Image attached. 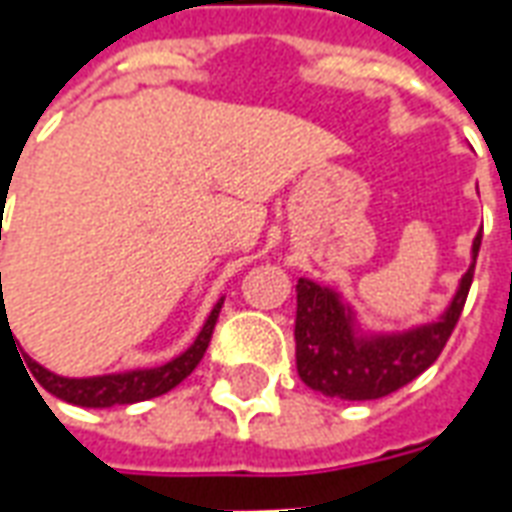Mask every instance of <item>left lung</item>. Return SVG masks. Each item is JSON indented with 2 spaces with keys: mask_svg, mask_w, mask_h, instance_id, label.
Segmentation results:
<instances>
[{
  "mask_svg": "<svg viewBox=\"0 0 512 512\" xmlns=\"http://www.w3.org/2000/svg\"><path fill=\"white\" fill-rule=\"evenodd\" d=\"M483 233L474 235L472 266L461 277L450 307L439 321L406 332H362L354 310L332 288L312 279L296 285V370L304 384L326 397L376 400L428 370L461 318L474 277Z\"/></svg>",
  "mask_w": 512,
  "mask_h": 512,
  "instance_id": "8db88e82",
  "label": "left lung"
}]
</instances>
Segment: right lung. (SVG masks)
<instances>
[{
    "mask_svg": "<svg viewBox=\"0 0 512 512\" xmlns=\"http://www.w3.org/2000/svg\"><path fill=\"white\" fill-rule=\"evenodd\" d=\"M2 279V274H0ZM222 301L219 299L213 304L208 321L202 323L200 334L194 337V343L183 351L180 356H175L172 362L161 367H145V370H126V373H109V376H93V378H65L51 373L43 365H38L35 359L24 356V365H27L29 376H35L46 392H51L54 397H60L65 403H73V406L84 408H109V406H128V403H139V400H150V397H158L175 389V386L189 376L194 367L200 365L205 348L211 343L213 326H216V318H219V310H222ZM7 312L2 310L0 326L5 323ZM13 337V334H10Z\"/></svg>",
    "mask_w": 512,
    "mask_h": 512,
    "instance_id": "add662e5",
    "label": "right lung"
}]
</instances>
